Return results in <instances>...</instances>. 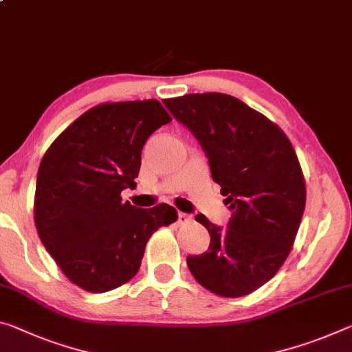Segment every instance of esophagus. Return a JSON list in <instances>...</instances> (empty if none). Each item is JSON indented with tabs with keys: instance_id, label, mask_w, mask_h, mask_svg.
I'll use <instances>...</instances> for the list:
<instances>
[{
	"instance_id": "1",
	"label": "esophagus",
	"mask_w": 352,
	"mask_h": 352,
	"mask_svg": "<svg viewBox=\"0 0 352 352\" xmlns=\"http://www.w3.org/2000/svg\"><path fill=\"white\" fill-rule=\"evenodd\" d=\"M192 221V216L191 214H186V213H178V226H183V224H189V222Z\"/></svg>"
}]
</instances>
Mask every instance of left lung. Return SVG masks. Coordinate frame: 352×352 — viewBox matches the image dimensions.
Here are the masks:
<instances>
[{
  "label": "left lung",
  "mask_w": 352,
  "mask_h": 352,
  "mask_svg": "<svg viewBox=\"0 0 352 352\" xmlns=\"http://www.w3.org/2000/svg\"><path fill=\"white\" fill-rule=\"evenodd\" d=\"M163 103L200 142L232 210L227 228L196 216L211 241L206 252L188 256L189 271L217 296H246L276 276L296 238L305 208L296 152L276 124L227 94Z\"/></svg>",
  "instance_id": "obj_1"
}]
</instances>
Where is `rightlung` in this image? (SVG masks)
Masks as SVG:
<instances>
[{
    "instance_id": "obj_1",
    "label": "right lung",
    "mask_w": 352,
    "mask_h": 352,
    "mask_svg": "<svg viewBox=\"0 0 352 352\" xmlns=\"http://www.w3.org/2000/svg\"><path fill=\"white\" fill-rule=\"evenodd\" d=\"M158 100L97 104L67 126L37 172L34 222L65 277L106 293L136 276L148 238L177 221L174 206L136 208L120 192L136 185L142 147L169 124Z\"/></svg>"
}]
</instances>
